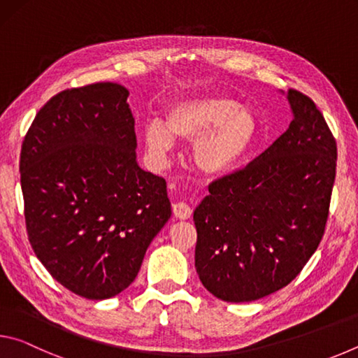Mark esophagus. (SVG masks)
Returning a JSON list of instances; mask_svg holds the SVG:
<instances>
[{
    "mask_svg": "<svg viewBox=\"0 0 358 358\" xmlns=\"http://www.w3.org/2000/svg\"><path fill=\"white\" fill-rule=\"evenodd\" d=\"M172 208H173L175 217H178V220H189L191 215H192V208L187 203H185V202L173 203Z\"/></svg>",
    "mask_w": 358,
    "mask_h": 358,
    "instance_id": "esophagus-1",
    "label": "esophagus"
}]
</instances>
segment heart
<instances>
[{"instance_id":"1","label":"heart","mask_w":358,"mask_h":358,"mask_svg":"<svg viewBox=\"0 0 358 358\" xmlns=\"http://www.w3.org/2000/svg\"><path fill=\"white\" fill-rule=\"evenodd\" d=\"M257 134L259 121L250 107L226 96L201 94L172 104L166 121L150 120L143 142L159 161L173 150L175 138L192 142L194 167L205 177H221L245 159Z\"/></svg>"}]
</instances>
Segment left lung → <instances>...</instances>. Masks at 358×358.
<instances>
[{
  "instance_id": "left-lung-1",
  "label": "left lung",
  "mask_w": 358,
  "mask_h": 358,
  "mask_svg": "<svg viewBox=\"0 0 358 358\" xmlns=\"http://www.w3.org/2000/svg\"><path fill=\"white\" fill-rule=\"evenodd\" d=\"M289 129L243 171L211 183L194 210L196 270L210 294L254 301L294 280L322 240L336 142L308 96L280 92Z\"/></svg>"
}]
</instances>
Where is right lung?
<instances>
[{
	"label": "right lung",
	"mask_w": 358,
	"mask_h": 358,
	"mask_svg": "<svg viewBox=\"0 0 358 358\" xmlns=\"http://www.w3.org/2000/svg\"><path fill=\"white\" fill-rule=\"evenodd\" d=\"M128 96L112 82L58 93L22 145L29 243L48 273L88 300L136 280L172 215L166 180L137 162Z\"/></svg>",
	"instance_id": "obj_1"
}]
</instances>
